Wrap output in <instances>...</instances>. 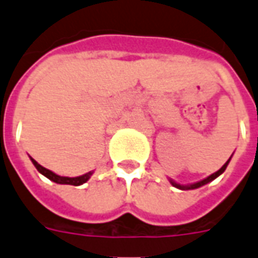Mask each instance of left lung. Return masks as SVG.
I'll use <instances>...</instances> for the list:
<instances>
[{
  "label": "left lung",
  "instance_id": "left-lung-1",
  "mask_svg": "<svg viewBox=\"0 0 258 258\" xmlns=\"http://www.w3.org/2000/svg\"><path fill=\"white\" fill-rule=\"evenodd\" d=\"M228 162H230V159H228L227 162H226V163L223 164V167L220 168V170H218L216 173L211 174V175H210V177H208V178H205V179H203V181H200V182H196V183H191V185H189V186H182V185H179V183H177V182L171 181V179H170V182H171V185H173V186L178 187V189H183V190H189V189H197V187L203 186V185H205V183H208V182L214 181L215 178L219 177V175H220V174L223 173L224 170H226V167H227Z\"/></svg>",
  "mask_w": 258,
  "mask_h": 258
}]
</instances>
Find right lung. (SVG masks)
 <instances>
[{
  "label": "right lung",
  "instance_id": "1",
  "mask_svg": "<svg viewBox=\"0 0 258 258\" xmlns=\"http://www.w3.org/2000/svg\"><path fill=\"white\" fill-rule=\"evenodd\" d=\"M32 163L40 174H43L44 177H47L48 179H51L53 182H57V183H62V185H73V186H79V185H83L84 182H87L90 179V177L92 175V171L90 173L84 174V175H80V177H75V178H69V177H59L57 174H54L53 171H50L47 168H44L43 166H40L35 159H31Z\"/></svg>",
  "mask_w": 258,
  "mask_h": 258
}]
</instances>
